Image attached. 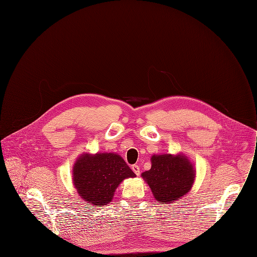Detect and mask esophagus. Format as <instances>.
I'll return each mask as SVG.
<instances>
[{"instance_id": "34e87169", "label": "esophagus", "mask_w": 257, "mask_h": 257, "mask_svg": "<svg viewBox=\"0 0 257 257\" xmlns=\"http://www.w3.org/2000/svg\"><path fill=\"white\" fill-rule=\"evenodd\" d=\"M132 170L134 171V173L137 175V176H140L141 174V170H140V167L138 165H134L132 166Z\"/></svg>"}]
</instances>
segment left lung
I'll use <instances>...</instances> for the list:
<instances>
[{
    "mask_svg": "<svg viewBox=\"0 0 257 257\" xmlns=\"http://www.w3.org/2000/svg\"><path fill=\"white\" fill-rule=\"evenodd\" d=\"M152 168L142 174L159 203H173L187 195L195 181L194 165L183 154L153 155Z\"/></svg>",
    "mask_w": 257,
    "mask_h": 257,
    "instance_id": "obj_1",
    "label": "left lung"
}]
</instances>
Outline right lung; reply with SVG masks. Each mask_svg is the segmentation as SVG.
I'll return each mask as SVG.
<instances>
[{
	"label": "right lung",
	"mask_w": 257,
	"mask_h": 257,
	"mask_svg": "<svg viewBox=\"0 0 257 257\" xmlns=\"http://www.w3.org/2000/svg\"><path fill=\"white\" fill-rule=\"evenodd\" d=\"M136 174L115 153H84L74 163L72 181L77 194L96 207L107 205L118 185Z\"/></svg>",
	"instance_id": "obj_1"
}]
</instances>
